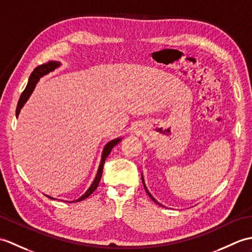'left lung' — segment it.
Here are the masks:
<instances>
[{"mask_svg":"<svg viewBox=\"0 0 252 252\" xmlns=\"http://www.w3.org/2000/svg\"><path fill=\"white\" fill-rule=\"evenodd\" d=\"M142 180H143V185H144V187H145V190H146V192H147V193H148V195H149V196L151 197V200H153V201H154L155 203H157V204H159V205H161V204H160L159 202H157V200H156V198H155V197H154L153 195H151V194H150V192L148 191V189H147V187H146V185H145V180H144V177H143V176H142ZM161 206H162V205H161Z\"/></svg>","mask_w":252,"mask_h":252,"instance_id":"1","label":"left lung"}]
</instances>
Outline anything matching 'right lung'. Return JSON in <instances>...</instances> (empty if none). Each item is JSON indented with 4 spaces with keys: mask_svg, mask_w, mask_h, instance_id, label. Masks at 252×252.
I'll use <instances>...</instances> for the list:
<instances>
[{
    "mask_svg": "<svg viewBox=\"0 0 252 252\" xmlns=\"http://www.w3.org/2000/svg\"><path fill=\"white\" fill-rule=\"evenodd\" d=\"M61 65L60 62L58 61H50L48 63H45L43 64V65H39L37 66L36 68L34 69V71L32 72V74L30 75V78H29V83L26 87L25 91L22 92V94L19 98V102H18V105H17V109H16V116L18 117L19 116V113L21 108L25 106V104L27 103V101L29 99V97H30V95L32 94V92L34 91V88L35 86H36V84L38 83V80L43 77V76L49 74L50 72L55 71V69L57 67H59ZM121 140V138H115L113 140H110V142H108L106 145L104 146V149H103V153H102V158H101V163H99L98 165V168H97V173H96V176L94 178V180H93V183L91 184V186L89 187V189H88L83 195H81L79 198H77V200L75 201H72L71 203H74V202H80L85 200V198H87L88 196H90L93 192H94V190L97 188V186L99 184V180H101V177H102V173H103V166H104V163H105V160H106V158L109 156L110 151H112V149L115 147V146L118 144ZM47 197H50L54 200V197L51 196H48L46 195Z\"/></svg>",
    "mask_w": 252,
    "mask_h": 252,
    "instance_id": "1",
    "label": "right lung"
}]
</instances>
